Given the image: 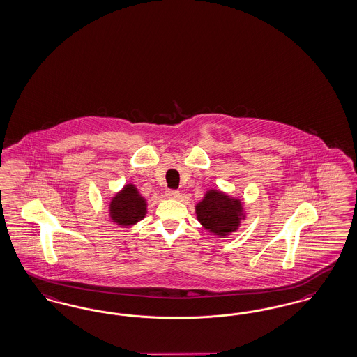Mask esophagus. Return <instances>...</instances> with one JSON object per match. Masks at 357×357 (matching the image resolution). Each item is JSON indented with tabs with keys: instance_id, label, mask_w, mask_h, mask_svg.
<instances>
[{
	"instance_id": "esophagus-1",
	"label": "esophagus",
	"mask_w": 357,
	"mask_h": 357,
	"mask_svg": "<svg viewBox=\"0 0 357 357\" xmlns=\"http://www.w3.org/2000/svg\"><path fill=\"white\" fill-rule=\"evenodd\" d=\"M166 197H170V199H176V197H179V191H176V190H167L166 191Z\"/></svg>"
}]
</instances>
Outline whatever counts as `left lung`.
Listing matches in <instances>:
<instances>
[{
  "label": "left lung",
  "mask_w": 357,
  "mask_h": 357,
  "mask_svg": "<svg viewBox=\"0 0 357 357\" xmlns=\"http://www.w3.org/2000/svg\"><path fill=\"white\" fill-rule=\"evenodd\" d=\"M199 222L209 234L224 237L234 232L245 219L240 199L228 197L219 190H209L195 207Z\"/></svg>",
  "instance_id": "8db88e82"
}]
</instances>
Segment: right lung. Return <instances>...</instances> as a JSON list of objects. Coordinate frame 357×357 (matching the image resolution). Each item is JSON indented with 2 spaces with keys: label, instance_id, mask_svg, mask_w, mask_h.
Listing matches in <instances>:
<instances>
[{
  "label": "right lung",
  "instance_id": "obj_1",
  "mask_svg": "<svg viewBox=\"0 0 357 357\" xmlns=\"http://www.w3.org/2000/svg\"><path fill=\"white\" fill-rule=\"evenodd\" d=\"M146 200L132 183L123 185V190L112 197L109 216L112 222L121 227H130L142 220L146 215Z\"/></svg>",
  "mask_w": 357,
  "mask_h": 357
}]
</instances>
